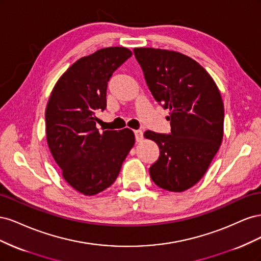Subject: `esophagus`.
<instances>
[{"label":"esophagus","mask_w":261,"mask_h":261,"mask_svg":"<svg viewBox=\"0 0 261 261\" xmlns=\"http://www.w3.org/2000/svg\"><path fill=\"white\" fill-rule=\"evenodd\" d=\"M134 134H135L136 141H140L141 139H143V136H144V133H143V130H140V129L134 130Z\"/></svg>","instance_id":"1"}]
</instances>
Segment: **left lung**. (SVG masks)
I'll return each instance as SVG.
<instances>
[{
    "mask_svg": "<svg viewBox=\"0 0 261 261\" xmlns=\"http://www.w3.org/2000/svg\"><path fill=\"white\" fill-rule=\"evenodd\" d=\"M134 54L153 98L170 110V134L145 132L160 150L150 176L165 191L184 192L201 179L222 143V98L207 70L184 54L153 48Z\"/></svg>",
    "mask_w": 261,
    "mask_h": 261,
    "instance_id": "left-lung-1",
    "label": "left lung"
}]
</instances>
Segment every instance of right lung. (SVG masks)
<instances>
[{
	"instance_id": "obj_1",
	"label": "right lung",
	"mask_w": 261,
	"mask_h": 261,
	"mask_svg": "<svg viewBox=\"0 0 261 261\" xmlns=\"http://www.w3.org/2000/svg\"><path fill=\"white\" fill-rule=\"evenodd\" d=\"M132 57L123 46L98 50L76 61L55 84L45 110L46 141L62 175L77 192L93 196L111 186L135 144L128 129L96 127L107 108L108 82Z\"/></svg>"
}]
</instances>
